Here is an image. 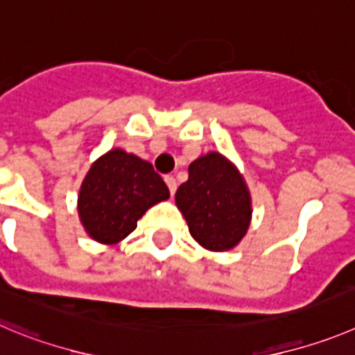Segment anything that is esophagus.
Returning a JSON list of instances; mask_svg holds the SVG:
<instances>
[{
    "mask_svg": "<svg viewBox=\"0 0 355 355\" xmlns=\"http://www.w3.org/2000/svg\"><path fill=\"white\" fill-rule=\"evenodd\" d=\"M164 182H166V185H168V189H170L171 196H173L175 191H177V180H175V178L171 177V175H166V177H164Z\"/></svg>",
    "mask_w": 355,
    "mask_h": 355,
    "instance_id": "obj_1",
    "label": "esophagus"
}]
</instances>
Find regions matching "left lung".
<instances>
[{"mask_svg":"<svg viewBox=\"0 0 355 355\" xmlns=\"http://www.w3.org/2000/svg\"><path fill=\"white\" fill-rule=\"evenodd\" d=\"M175 201L187 220L189 233L214 252L236 247L252 217L243 177L218 152H208L189 164V178L177 189Z\"/></svg>","mask_w":355,"mask_h":355,"instance_id":"1","label":"left lung"}]
</instances>
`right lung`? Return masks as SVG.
Instances as JSON below:
<instances>
[{"label":"right lung","instance_id":"add662e5","mask_svg":"<svg viewBox=\"0 0 355 355\" xmlns=\"http://www.w3.org/2000/svg\"><path fill=\"white\" fill-rule=\"evenodd\" d=\"M170 198L150 162L114 148L98 159L82 182L78 215L89 236L114 245L137 230L138 218Z\"/></svg>","mask_w":355,"mask_h":355}]
</instances>
